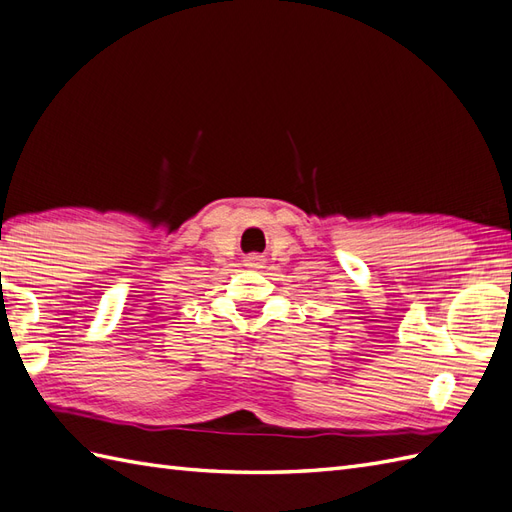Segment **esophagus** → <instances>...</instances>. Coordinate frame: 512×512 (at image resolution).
<instances>
[{
  "mask_svg": "<svg viewBox=\"0 0 512 512\" xmlns=\"http://www.w3.org/2000/svg\"><path fill=\"white\" fill-rule=\"evenodd\" d=\"M263 256H260V254H252V256H249L247 258V267H263Z\"/></svg>",
  "mask_w": 512,
  "mask_h": 512,
  "instance_id": "1",
  "label": "esophagus"
}]
</instances>
